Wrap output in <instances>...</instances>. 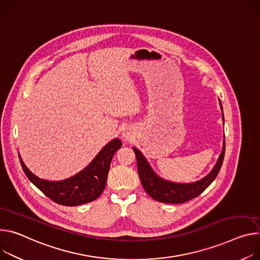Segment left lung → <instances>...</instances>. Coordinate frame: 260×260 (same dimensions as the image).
I'll use <instances>...</instances> for the list:
<instances>
[{
  "mask_svg": "<svg viewBox=\"0 0 260 260\" xmlns=\"http://www.w3.org/2000/svg\"><path fill=\"white\" fill-rule=\"evenodd\" d=\"M220 105H221V102H220ZM221 109H222V105H221ZM223 119H224V115H223ZM134 151L137 157V167H138L140 180L142 182V185L144 187V190L146 191V193L152 199L158 202L178 204V203H184L188 200L196 198L212 181L215 180L224 160L225 141L223 143L222 153L216 164V166L211 170V172L199 181H196L194 183H186V184L174 183V182L162 180L161 178L156 176V174L149 167V165L145 159V157L143 156V154L135 147H134Z\"/></svg>",
  "mask_w": 260,
  "mask_h": 260,
  "instance_id": "obj_1",
  "label": "left lung"
}]
</instances>
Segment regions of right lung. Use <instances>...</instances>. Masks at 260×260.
Returning a JSON list of instances; mask_svg holds the SVG:
<instances>
[{
  "label": "right lung",
  "instance_id": "add662e5",
  "mask_svg": "<svg viewBox=\"0 0 260 260\" xmlns=\"http://www.w3.org/2000/svg\"><path fill=\"white\" fill-rule=\"evenodd\" d=\"M122 145L114 139L107 144L88 166L77 175L62 181L43 180L32 174L19 157L21 168L39 190L54 202L65 206H77L98 199L104 192L114 153Z\"/></svg>",
  "mask_w": 260,
  "mask_h": 260
}]
</instances>
